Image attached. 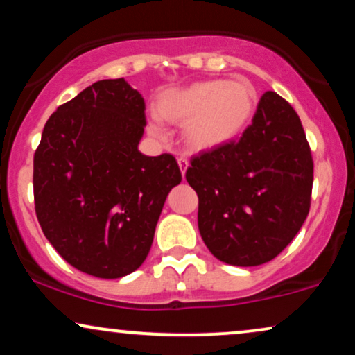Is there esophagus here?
<instances>
[{"label": "esophagus", "instance_id": "34e87169", "mask_svg": "<svg viewBox=\"0 0 355 355\" xmlns=\"http://www.w3.org/2000/svg\"><path fill=\"white\" fill-rule=\"evenodd\" d=\"M177 162H178V166H180V170H182V175L185 177L187 168H189V159H187V157H178Z\"/></svg>", "mask_w": 355, "mask_h": 355}]
</instances>
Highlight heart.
Returning a JSON list of instances; mask_svg holds the SVG:
<instances>
[{"mask_svg":"<svg viewBox=\"0 0 355 355\" xmlns=\"http://www.w3.org/2000/svg\"><path fill=\"white\" fill-rule=\"evenodd\" d=\"M258 107V92L248 80L207 79L160 94V119L185 125V139L193 148L221 147L238 139ZM153 134L160 127L152 123Z\"/></svg>","mask_w":355,"mask_h":355,"instance_id":"obj_1","label":"heart"}]
</instances>
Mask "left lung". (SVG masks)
I'll return each instance as SVG.
<instances>
[{
	"mask_svg": "<svg viewBox=\"0 0 355 355\" xmlns=\"http://www.w3.org/2000/svg\"><path fill=\"white\" fill-rule=\"evenodd\" d=\"M198 230L220 261L258 266L275 259L307 218L314 162L300 115L263 94L253 123L233 142L190 160Z\"/></svg>",
	"mask_w": 355,
	"mask_h": 355,
	"instance_id": "left-lung-1",
	"label": "left lung"
}]
</instances>
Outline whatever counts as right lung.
I'll list each match as a JSON object with an SVG mask.
<instances>
[{
	"instance_id": "add662e5",
	"label": "right lung",
	"mask_w": 355,
	"mask_h": 355,
	"mask_svg": "<svg viewBox=\"0 0 355 355\" xmlns=\"http://www.w3.org/2000/svg\"><path fill=\"white\" fill-rule=\"evenodd\" d=\"M145 101L127 80H97L59 105L34 152V210L76 270L115 279L150 251L165 198L182 182L170 153L142 155Z\"/></svg>"
}]
</instances>
